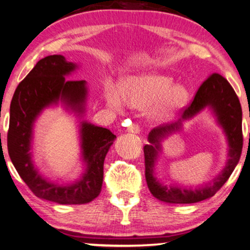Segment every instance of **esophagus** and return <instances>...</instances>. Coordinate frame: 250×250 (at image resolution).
<instances>
[{
  "label": "esophagus",
  "mask_w": 250,
  "mask_h": 250,
  "mask_svg": "<svg viewBox=\"0 0 250 250\" xmlns=\"http://www.w3.org/2000/svg\"><path fill=\"white\" fill-rule=\"evenodd\" d=\"M128 132L133 133V135H139V133H140V126L138 125H131L128 128Z\"/></svg>",
  "instance_id": "34e87169"
}]
</instances>
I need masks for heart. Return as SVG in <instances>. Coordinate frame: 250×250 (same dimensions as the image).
<instances>
[{"instance_id":"obj_1","label":"heart","mask_w":250,"mask_h":250,"mask_svg":"<svg viewBox=\"0 0 250 250\" xmlns=\"http://www.w3.org/2000/svg\"><path fill=\"white\" fill-rule=\"evenodd\" d=\"M188 89L183 84H174L173 77L158 72H145L125 78L122 87L107 80L104 83L106 106L121 112L125 105L146 109L148 118L154 122L168 120L184 106Z\"/></svg>"}]
</instances>
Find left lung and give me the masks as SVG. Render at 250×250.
<instances>
[{"mask_svg":"<svg viewBox=\"0 0 250 250\" xmlns=\"http://www.w3.org/2000/svg\"><path fill=\"white\" fill-rule=\"evenodd\" d=\"M208 108L216 119L226 137L229 154L226 165L213 180L193 188L191 186L173 184L165 186L157 178L155 165L162 152V143L167 137L180 132L186 122ZM243 112L239 99L229 82L219 74H212L197 89L192 103L183 111L182 117L172 125L152 129L148 135V145L144 147L146 181L152 196L166 203L189 204L213 196L228 181L239 163L243 149Z\"/></svg>","mask_w":250,"mask_h":250,"instance_id":"left-lung-1","label":"left lung"}]
</instances>
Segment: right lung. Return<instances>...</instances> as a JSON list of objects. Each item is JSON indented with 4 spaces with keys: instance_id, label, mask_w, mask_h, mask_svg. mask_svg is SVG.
Returning <instances> with one entry per match:
<instances>
[{
    "instance_id": "add662e5",
    "label": "right lung",
    "mask_w": 250,
    "mask_h": 250,
    "mask_svg": "<svg viewBox=\"0 0 250 250\" xmlns=\"http://www.w3.org/2000/svg\"><path fill=\"white\" fill-rule=\"evenodd\" d=\"M80 68L62 55L37 62L18 85L10 106L7 150L17 172L40 199L58 204H85L98 197L103 183L104 159L117 136L85 120L86 81L67 80ZM61 105L74 114L79 128L83 172L74 181H53L41 174L33 158L34 126L44 109Z\"/></svg>"
}]
</instances>
